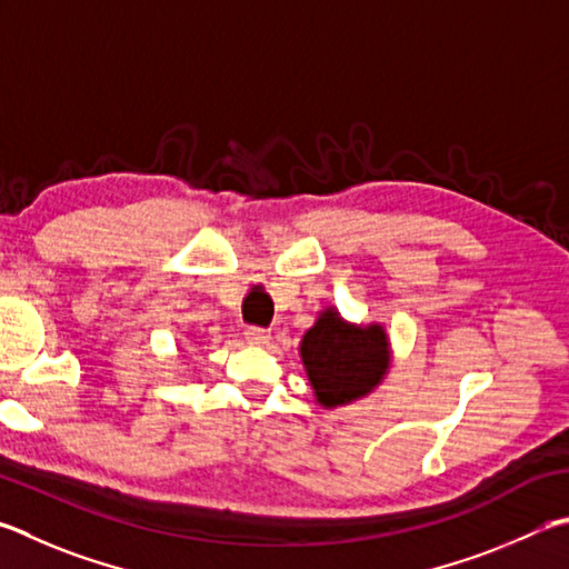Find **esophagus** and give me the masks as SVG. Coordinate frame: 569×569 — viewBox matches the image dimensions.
<instances>
[{
	"label": "esophagus",
	"instance_id": "1",
	"mask_svg": "<svg viewBox=\"0 0 569 569\" xmlns=\"http://www.w3.org/2000/svg\"><path fill=\"white\" fill-rule=\"evenodd\" d=\"M246 340H249V343L256 348H263V346H268V340H271V333H268L266 328H249L246 330Z\"/></svg>",
	"mask_w": 569,
	"mask_h": 569
}]
</instances>
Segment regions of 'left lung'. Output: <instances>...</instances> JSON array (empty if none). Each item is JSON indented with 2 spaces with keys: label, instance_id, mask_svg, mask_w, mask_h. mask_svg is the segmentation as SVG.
Segmentation results:
<instances>
[{
  "label": "left lung",
  "instance_id": "left-lung-1",
  "mask_svg": "<svg viewBox=\"0 0 569 569\" xmlns=\"http://www.w3.org/2000/svg\"><path fill=\"white\" fill-rule=\"evenodd\" d=\"M298 353L316 402L326 410L370 396L390 368L386 328L380 323H348L333 306L318 313Z\"/></svg>",
  "mask_w": 569,
  "mask_h": 569
}]
</instances>
